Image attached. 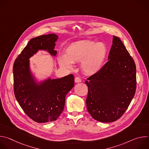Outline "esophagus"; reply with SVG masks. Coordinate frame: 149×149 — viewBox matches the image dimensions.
I'll list each match as a JSON object with an SVG mask.
<instances>
[{
	"mask_svg": "<svg viewBox=\"0 0 149 149\" xmlns=\"http://www.w3.org/2000/svg\"><path fill=\"white\" fill-rule=\"evenodd\" d=\"M75 82L76 83L80 82H81V79L79 77H77L75 78Z\"/></svg>",
	"mask_w": 149,
	"mask_h": 149,
	"instance_id": "1",
	"label": "esophagus"
}]
</instances>
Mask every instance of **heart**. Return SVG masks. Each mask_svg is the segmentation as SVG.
<instances>
[{
	"mask_svg": "<svg viewBox=\"0 0 149 149\" xmlns=\"http://www.w3.org/2000/svg\"><path fill=\"white\" fill-rule=\"evenodd\" d=\"M65 56L58 58L59 65L64 68L71 69L72 63L82 62L83 71L89 75L97 73L101 68L107 52L102 42L90 40L72 42L65 49Z\"/></svg>",
	"mask_w": 149,
	"mask_h": 149,
	"instance_id": "1",
	"label": "heart"
}]
</instances>
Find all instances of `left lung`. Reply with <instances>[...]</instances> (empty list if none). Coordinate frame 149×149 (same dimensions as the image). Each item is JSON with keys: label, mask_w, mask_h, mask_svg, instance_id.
Listing matches in <instances>:
<instances>
[{"label": "left lung", "mask_w": 149, "mask_h": 149, "mask_svg": "<svg viewBox=\"0 0 149 149\" xmlns=\"http://www.w3.org/2000/svg\"><path fill=\"white\" fill-rule=\"evenodd\" d=\"M88 113L102 123L119 119L133 98L136 90V67L121 39L113 36L108 61L85 82Z\"/></svg>", "instance_id": "left-lung-1"}]
</instances>
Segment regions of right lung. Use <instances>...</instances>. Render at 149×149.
<instances>
[{
	"label": "right lung",
	"instance_id": "right-lung-1",
	"mask_svg": "<svg viewBox=\"0 0 149 149\" xmlns=\"http://www.w3.org/2000/svg\"><path fill=\"white\" fill-rule=\"evenodd\" d=\"M58 36L54 33L31 39L15 59L13 87L16 100L25 114L37 123L56 120L64 108L65 96L74 86V77L68 75L59 79L51 78L36 83L29 69V59L39 49L55 56Z\"/></svg>",
	"mask_w": 149,
	"mask_h": 149
}]
</instances>
